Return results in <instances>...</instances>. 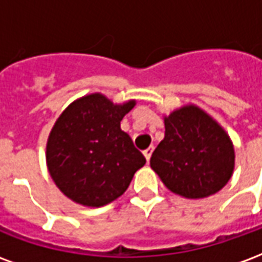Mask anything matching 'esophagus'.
<instances>
[{
    "mask_svg": "<svg viewBox=\"0 0 262 262\" xmlns=\"http://www.w3.org/2000/svg\"><path fill=\"white\" fill-rule=\"evenodd\" d=\"M151 153H153V147H148V148H146L144 151H143V154H144V157H146V160H147V161H150Z\"/></svg>",
    "mask_w": 262,
    "mask_h": 262,
    "instance_id": "esophagus-1",
    "label": "esophagus"
}]
</instances>
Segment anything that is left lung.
Segmentation results:
<instances>
[{
    "label": "left lung",
    "mask_w": 262,
    "mask_h": 262,
    "mask_svg": "<svg viewBox=\"0 0 262 262\" xmlns=\"http://www.w3.org/2000/svg\"><path fill=\"white\" fill-rule=\"evenodd\" d=\"M165 136L150 165L171 192L199 199L219 192L234 170V147L225 129L195 105L164 118Z\"/></svg>",
    "instance_id": "8db88e82"
}]
</instances>
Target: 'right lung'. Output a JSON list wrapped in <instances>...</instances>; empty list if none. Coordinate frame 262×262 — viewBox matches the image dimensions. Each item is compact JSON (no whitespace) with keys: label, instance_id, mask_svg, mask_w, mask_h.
<instances>
[{"label":"right lung","instance_id":"right-lung-1","mask_svg":"<svg viewBox=\"0 0 262 262\" xmlns=\"http://www.w3.org/2000/svg\"><path fill=\"white\" fill-rule=\"evenodd\" d=\"M136 101L114 103L90 94L64 109L46 146L49 172L66 196L99 208L123 195L146 159L120 129V120Z\"/></svg>","mask_w":262,"mask_h":262}]
</instances>
